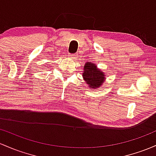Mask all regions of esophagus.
I'll return each mask as SVG.
<instances>
[{"instance_id":"34e87169","label":"esophagus","mask_w":156,"mask_h":156,"mask_svg":"<svg viewBox=\"0 0 156 156\" xmlns=\"http://www.w3.org/2000/svg\"><path fill=\"white\" fill-rule=\"evenodd\" d=\"M69 57L71 58H75V57H76V55L75 54H69Z\"/></svg>"}]
</instances>
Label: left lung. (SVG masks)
<instances>
[{
  "label": "left lung",
  "instance_id": "1",
  "mask_svg": "<svg viewBox=\"0 0 156 156\" xmlns=\"http://www.w3.org/2000/svg\"><path fill=\"white\" fill-rule=\"evenodd\" d=\"M83 78L88 83L90 88L95 89L97 87L101 86L105 80V75L103 72L97 69V66L92 63H87L86 65L83 66Z\"/></svg>",
  "mask_w": 156,
  "mask_h": 156
}]
</instances>
